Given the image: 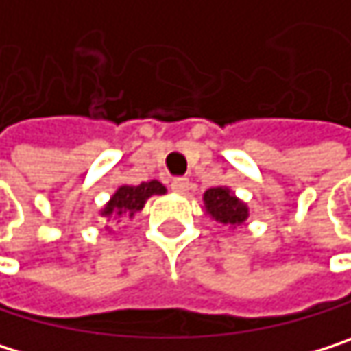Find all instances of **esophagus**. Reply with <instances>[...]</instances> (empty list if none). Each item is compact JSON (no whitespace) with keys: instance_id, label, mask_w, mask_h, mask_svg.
<instances>
[{"instance_id":"esophagus-1","label":"esophagus","mask_w":351,"mask_h":351,"mask_svg":"<svg viewBox=\"0 0 351 351\" xmlns=\"http://www.w3.org/2000/svg\"><path fill=\"white\" fill-rule=\"evenodd\" d=\"M188 188H190L188 178H180V180H173V182H171V190H173L176 194H186Z\"/></svg>"}]
</instances>
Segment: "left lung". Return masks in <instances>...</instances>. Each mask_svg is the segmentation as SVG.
<instances>
[{
  "label": "left lung",
  "instance_id": "obj_1",
  "mask_svg": "<svg viewBox=\"0 0 351 351\" xmlns=\"http://www.w3.org/2000/svg\"><path fill=\"white\" fill-rule=\"evenodd\" d=\"M204 206L206 213L215 219V221L240 226L246 221L248 208L244 202H240L228 188H210L204 192Z\"/></svg>",
  "mask_w": 351,
  "mask_h": 351
}]
</instances>
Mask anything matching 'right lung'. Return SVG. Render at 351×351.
<instances>
[{"instance_id": "1", "label": "right lung", "mask_w": 351, "mask_h": 351, "mask_svg": "<svg viewBox=\"0 0 351 351\" xmlns=\"http://www.w3.org/2000/svg\"><path fill=\"white\" fill-rule=\"evenodd\" d=\"M153 194H165V186L157 180L151 182H143L138 186H121L111 200L107 202V206L103 208V215H125L130 213L132 217L136 210H141L147 202V198H151Z\"/></svg>"}]
</instances>
